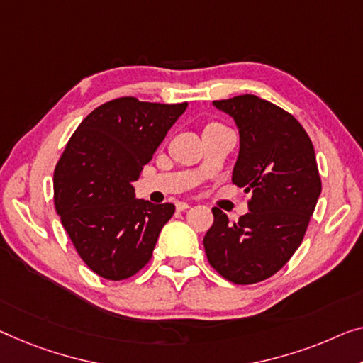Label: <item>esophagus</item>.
<instances>
[{"label":"esophagus","mask_w":363,"mask_h":363,"mask_svg":"<svg viewBox=\"0 0 363 363\" xmlns=\"http://www.w3.org/2000/svg\"><path fill=\"white\" fill-rule=\"evenodd\" d=\"M187 208H191V205H189L187 202H177V203H176V210H177V212H186Z\"/></svg>","instance_id":"obj_1"}]
</instances>
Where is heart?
Masks as SVG:
<instances>
[{"label": "heart", "mask_w": 363, "mask_h": 363, "mask_svg": "<svg viewBox=\"0 0 363 363\" xmlns=\"http://www.w3.org/2000/svg\"><path fill=\"white\" fill-rule=\"evenodd\" d=\"M212 125H213V123H212Z\"/></svg>", "instance_id": "obj_1"}]
</instances>
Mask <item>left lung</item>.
I'll return each instance as SVG.
<instances>
[{
  "instance_id": "obj_1",
  "label": "left lung",
  "mask_w": 363,
  "mask_h": 363,
  "mask_svg": "<svg viewBox=\"0 0 363 363\" xmlns=\"http://www.w3.org/2000/svg\"><path fill=\"white\" fill-rule=\"evenodd\" d=\"M240 130L231 181L252 192L250 212L230 223L213 207L203 238L207 259L221 277L250 285L279 272L301 245L321 194L315 148L300 122L252 94L213 101Z\"/></svg>"
}]
</instances>
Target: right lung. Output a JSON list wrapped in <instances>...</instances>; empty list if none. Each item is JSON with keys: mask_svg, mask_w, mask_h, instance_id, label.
I'll return each instance as SVG.
<instances>
[{"mask_svg": "<svg viewBox=\"0 0 363 363\" xmlns=\"http://www.w3.org/2000/svg\"><path fill=\"white\" fill-rule=\"evenodd\" d=\"M187 109L181 104L118 97L79 123L53 172V200L74 250L107 280L132 277L147 266L172 203L135 199L132 186L167 130Z\"/></svg>", "mask_w": 363, "mask_h": 363, "instance_id": "right-lung-1", "label": "right lung"}]
</instances>
